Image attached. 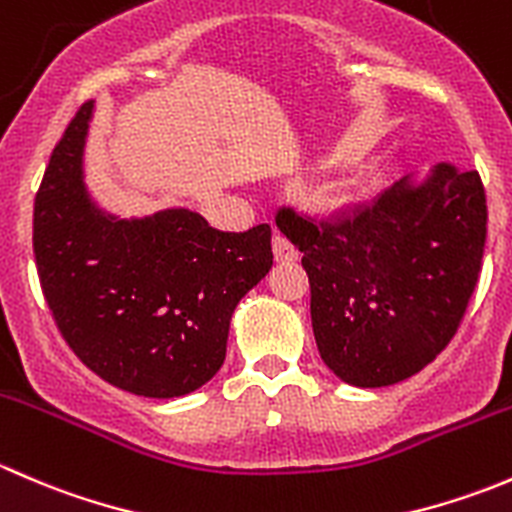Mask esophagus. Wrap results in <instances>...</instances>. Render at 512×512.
Returning <instances> with one entry per match:
<instances>
[{
    "mask_svg": "<svg viewBox=\"0 0 512 512\" xmlns=\"http://www.w3.org/2000/svg\"><path fill=\"white\" fill-rule=\"evenodd\" d=\"M272 252H275L277 262H294L299 255L297 247H294L285 235H277V232L275 237H272Z\"/></svg>",
    "mask_w": 512,
    "mask_h": 512,
    "instance_id": "obj_1",
    "label": "esophagus"
}]
</instances>
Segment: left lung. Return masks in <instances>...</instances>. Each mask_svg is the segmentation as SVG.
<instances>
[{
	"instance_id": "left-lung-1",
	"label": "left lung",
	"mask_w": 512,
	"mask_h": 512,
	"mask_svg": "<svg viewBox=\"0 0 512 512\" xmlns=\"http://www.w3.org/2000/svg\"><path fill=\"white\" fill-rule=\"evenodd\" d=\"M302 252L324 364L361 389L418 374L456 337L485 247L478 170L441 163L423 185L396 180L334 220L280 208Z\"/></svg>"
}]
</instances>
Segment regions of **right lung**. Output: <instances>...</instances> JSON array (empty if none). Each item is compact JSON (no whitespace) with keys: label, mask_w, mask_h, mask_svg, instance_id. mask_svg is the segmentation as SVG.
<instances>
[{"label":"right lung","mask_w":512,"mask_h":512,"mask_svg":"<svg viewBox=\"0 0 512 512\" xmlns=\"http://www.w3.org/2000/svg\"><path fill=\"white\" fill-rule=\"evenodd\" d=\"M94 101L51 151L34 198V257L71 352L108 384L173 399L225 361L237 302L272 267L270 225L220 232L190 210L116 220L89 203L81 151Z\"/></svg>","instance_id":"add662e5"}]
</instances>
